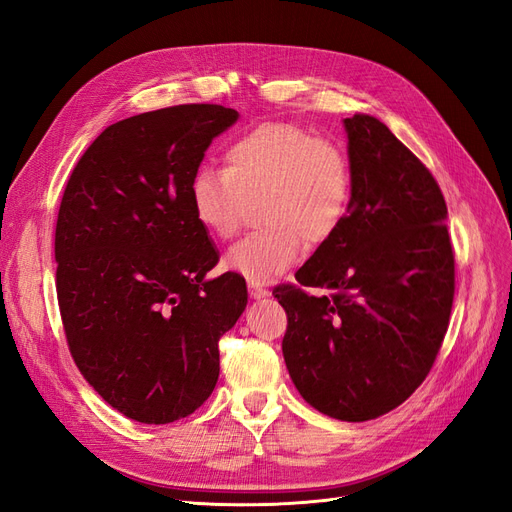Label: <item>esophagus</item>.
I'll return each mask as SVG.
<instances>
[{
	"label": "esophagus",
	"instance_id": "obj_1",
	"mask_svg": "<svg viewBox=\"0 0 512 512\" xmlns=\"http://www.w3.org/2000/svg\"><path fill=\"white\" fill-rule=\"evenodd\" d=\"M249 293H251L253 300H263V298H268V295H270V291L266 287H261L257 283H249Z\"/></svg>",
	"mask_w": 512,
	"mask_h": 512
}]
</instances>
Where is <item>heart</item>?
<instances>
[{
	"label": "heart",
	"instance_id": "heart-1",
	"mask_svg": "<svg viewBox=\"0 0 512 512\" xmlns=\"http://www.w3.org/2000/svg\"><path fill=\"white\" fill-rule=\"evenodd\" d=\"M225 170L200 168L189 183V208L204 232L229 240L259 202L266 223L227 251L229 272L270 283L289 270L308 244H323L353 204V168L334 142L295 123H259L227 144Z\"/></svg>",
	"mask_w": 512,
	"mask_h": 512
}]
</instances>
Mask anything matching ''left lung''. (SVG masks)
Listing matches in <instances>:
<instances>
[{"label":"left lung","mask_w":512,"mask_h":512,"mask_svg":"<svg viewBox=\"0 0 512 512\" xmlns=\"http://www.w3.org/2000/svg\"><path fill=\"white\" fill-rule=\"evenodd\" d=\"M353 204L338 232L278 287L283 357L295 389L327 417L368 421L430 372L449 327L455 257L434 176L370 114L344 119Z\"/></svg>","instance_id":"8db88e82"}]
</instances>
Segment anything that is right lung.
I'll use <instances>...</instances> for the list:
<instances>
[{"label": "right lung", "instance_id": "add662e5", "mask_svg": "<svg viewBox=\"0 0 512 512\" xmlns=\"http://www.w3.org/2000/svg\"><path fill=\"white\" fill-rule=\"evenodd\" d=\"M234 108L185 104L106 127L65 187L57 300L80 374L121 415H191L219 378V338L246 308L240 274H206L219 251L193 219L189 183Z\"/></svg>", "mask_w": 512, "mask_h": 512}]
</instances>
